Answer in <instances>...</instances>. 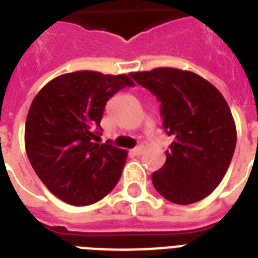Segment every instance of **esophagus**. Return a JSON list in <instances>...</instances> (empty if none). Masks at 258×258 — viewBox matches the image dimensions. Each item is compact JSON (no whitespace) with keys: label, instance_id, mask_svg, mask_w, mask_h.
<instances>
[{"label":"esophagus","instance_id":"34e87169","mask_svg":"<svg viewBox=\"0 0 258 258\" xmlns=\"http://www.w3.org/2000/svg\"><path fill=\"white\" fill-rule=\"evenodd\" d=\"M143 151H145V147H143V146H139V147H137V149L131 150V153H133L134 155H137V157L142 155V154H143Z\"/></svg>","mask_w":258,"mask_h":258}]
</instances>
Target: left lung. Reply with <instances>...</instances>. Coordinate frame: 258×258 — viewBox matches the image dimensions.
Wrapping results in <instances>:
<instances>
[{
    "instance_id": "left-lung-1",
    "label": "left lung",
    "mask_w": 258,
    "mask_h": 258,
    "mask_svg": "<svg viewBox=\"0 0 258 258\" xmlns=\"http://www.w3.org/2000/svg\"><path fill=\"white\" fill-rule=\"evenodd\" d=\"M130 76L161 101L163 130L174 141L154 187L178 205L204 200L221 183L237 143L236 123L222 93L200 75L161 67Z\"/></svg>"
}]
</instances>
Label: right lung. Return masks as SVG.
Masks as SVG:
<instances>
[{
	"label": "right lung",
	"instance_id": "right-lung-1",
	"mask_svg": "<svg viewBox=\"0 0 258 258\" xmlns=\"http://www.w3.org/2000/svg\"><path fill=\"white\" fill-rule=\"evenodd\" d=\"M133 86L127 75L76 71L54 78L36 95L26 116V155L58 200L87 206L116 186L127 151L99 143L100 120L109 97Z\"/></svg>",
	"mask_w": 258,
	"mask_h": 258
}]
</instances>
